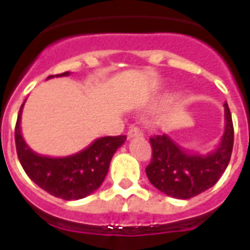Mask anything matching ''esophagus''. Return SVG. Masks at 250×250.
Returning <instances> with one entry per match:
<instances>
[{
	"label": "esophagus",
	"mask_w": 250,
	"mask_h": 250,
	"mask_svg": "<svg viewBox=\"0 0 250 250\" xmlns=\"http://www.w3.org/2000/svg\"><path fill=\"white\" fill-rule=\"evenodd\" d=\"M127 136L128 139H133V137H141L143 136V132H141V129L139 127H131L128 129V132H127Z\"/></svg>",
	"instance_id": "1"
}]
</instances>
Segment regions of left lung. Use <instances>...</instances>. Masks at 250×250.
I'll return each instance as SVG.
<instances>
[{"label": "left lung", "instance_id": "obj_1", "mask_svg": "<svg viewBox=\"0 0 250 250\" xmlns=\"http://www.w3.org/2000/svg\"><path fill=\"white\" fill-rule=\"evenodd\" d=\"M225 119L221 144L206 156L186 152L167 135L150 137L152 160L145 168L149 182L167 196L183 200L211 188L227 168L232 154L233 125L227 104Z\"/></svg>", "mask_w": 250, "mask_h": 250}]
</instances>
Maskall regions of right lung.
<instances>
[{
    "label": "right lung",
    "instance_id": "obj_1",
    "mask_svg": "<svg viewBox=\"0 0 250 250\" xmlns=\"http://www.w3.org/2000/svg\"><path fill=\"white\" fill-rule=\"evenodd\" d=\"M68 74L70 72L66 71L56 76H67ZM49 78H53V75ZM23 105L15 125V145L19 162L28 178L52 196L67 201L84 198L97 189L109 171L114 153L127 137L125 135L100 137L82 152L62 158L40 156L29 149L21 136V114Z\"/></svg>",
    "mask_w": 250,
    "mask_h": 250
}]
</instances>
